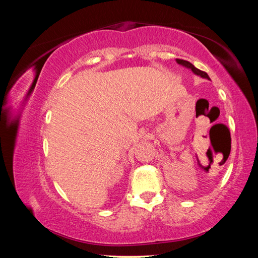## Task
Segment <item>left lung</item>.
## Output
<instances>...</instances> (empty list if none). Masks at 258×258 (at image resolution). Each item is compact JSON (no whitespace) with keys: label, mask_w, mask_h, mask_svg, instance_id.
I'll return each instance as SVG.
<instances>
[{"label":"left lung","mask_w":258,"mask_h":258,"mask_svg":"<svg viewBox=\"0 0 258 258\" xmlns=\"http://www.w3.org/2000/svg\"><path fill=\"white\" fill-rule=\"evenodd\" d=\"M175 60H176V63H178L179 66H182V67H184V68H186V69H189L190 71H191L195 75H198V76L202 77V79H207V80L211 81L209 75H208L206 72L200 71L199 69H197L194 64H191L190 62L186 61V60H183V59H175Z\"/></svg>","instance_id":"8db88e82"}]
</instances>
